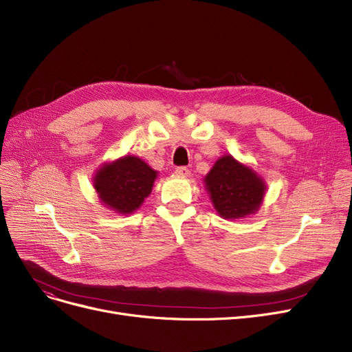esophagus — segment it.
<instances>
[{"mask_svg": "<svg viewBox=\"0 0 352 352\" xmlns=\"http://www.w3.org/2000/svg\"><path fill=\"white\" fill-rule=\"evenodd\" d=\"M175 174L181 178H187V177H190V169L186 168V166H178L175 169Z\"/></svg>", "mask_w": 352, "mask_h": 352, "instance_id": "obj_1", "label": "esophagus"}]
</instances>
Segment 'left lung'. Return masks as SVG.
<instances>
[{
	"label": "left lung",
	"instance_id": "left-lung-1",
	"mask_svg": "<svg viewBox=\"0 0 352 352\" xmlns=\"http://www.w3.org/2000/svg\"><path fill=\"white\" fill-rule=\"evenodd\" d=\"M204 187L217 214L236 220L255 214L261 207L267 184L261 175L232 155H223L204 177Z\"/></svg>",
	"mask_w": 352,
	"mask_h": 352
}]
</instances>
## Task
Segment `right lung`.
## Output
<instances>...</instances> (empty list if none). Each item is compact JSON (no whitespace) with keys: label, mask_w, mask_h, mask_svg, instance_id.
<instances>
[{"label":"right lung","mask_w":352,"mask_h":352,"mask_svg":"<svg viewBox=\"0 0 352 352\" xmlns=\"http://www.w3.org/2000/svg\"><path fill=\"white\" fill-rule=\"evenodd\" d=\"M158 173L135 155L104 162L93 177L100 201L119 214H132L149 196Z\"/></svg>","instance_id":"1"}]
</instances>
